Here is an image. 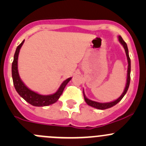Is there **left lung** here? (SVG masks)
I'll list each match as a JSON object with an SVG mask.
<instances>
[{
  "instance_id": "8db88e82",
  "label": "left lung",
  "mask_w": 146,
  "mask_h": 146,
  "mask_svg": "<svg viewBox=\"0 0 146 146\" xmlns=\"http://www.w3.org/2000/svg\"><path fill=\"white\" fill-rule=\"evenodd\" d=\"M119 41L122 45H123V48L125 49V52H126V57H127V60H128V70H127V81H126V87H125V89L123 92L122 93V95H121L120 97L118 98L117 100H116L111 102H107V103H100V102H95V101H92L88 99V98L85 97V93H84V91H83V95H84V99H85V101L86 102L87 104L88 105L91 106L92 107H95V108L98 109V110H106V109H108L110 108V107H113V106L116 105L117 103L119 102L121 100L122 98H123L125 95H126V92H127L128 89H129V84H130V73H131V59L129 58V50H128V47H127V44H126V42L123 40V39L121 38V36H119Z\"/></svg>"
}]
</instances>
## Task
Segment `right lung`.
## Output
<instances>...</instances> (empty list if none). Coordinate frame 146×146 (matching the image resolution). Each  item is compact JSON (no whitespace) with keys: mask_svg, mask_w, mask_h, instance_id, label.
<instances>
[{"mask_svg":"<svg viewBox=\"0 0 146 146\" xmlns=\"http://www.w3.org/2000/svg\"><path fill=\"white\" fill-rule=\"evenodd\" d=\"M24 42L25 40H23L22 43L16 48L15 53L14 55V59H13V64H12V77H13L15 88L17 93L25 100L27 102L30 104H32V105L35 106V107H44V106H48L50 105V104H54L60 98L61 94L63 93L65 87L67 85L68 82L71 80V78H69L66 79L65 81L63 82V83L61 84L57 92L53 94V95H39V94L29 90L21 80L20 76H19L18 70H17V59H18L19 52H20V48L23 46Z\"/></svg>","mask_w":146,"mask_h":146,"instance_id":"add662e5","label":"right lung"}]
</instances>
